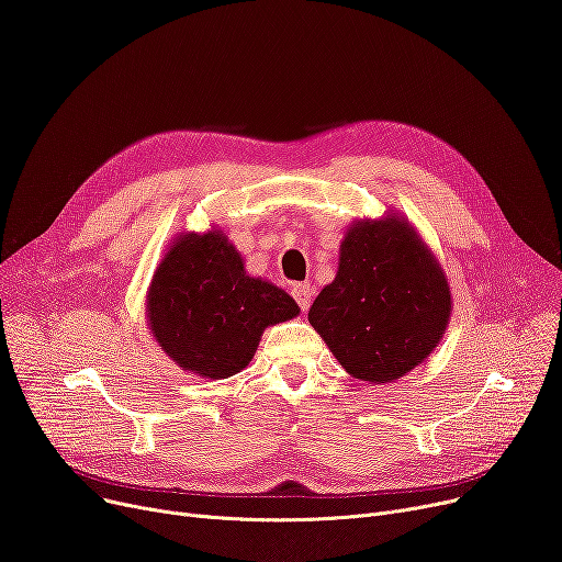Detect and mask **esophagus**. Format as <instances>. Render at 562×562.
<instances>
[{
  "mask_svg": "<svg viewBox=\"0 0 562 562\" xmlns=\"http://www.w3.org/2000/svg\"><path fill=\"white\" fill-rule=\"evenodd\" d=\"M291 296L296 299V303L301 305V310H303V312H307V310H310V305H312V286H310L307 282L293 284V286H291Z\"/></svg>",
  "mask_w": 562,
  "mask_h": 562,
  "instance_id": "34e87169",
  "label": "esophagus"
}]
</instances>
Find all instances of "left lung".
<instances>
[{
	"label": "left lung",
	"mask_w": 562,
	"mask_h": 562,
	"mask_svg": "<svg viewBox=\"0 0 562 562\" xmlns=\"http://www.w3.org/2000/svg\"><path fill=\"white\" fill-rule=\"evenodd\" d=\"M441 263L407 218H362L339 246L335 280L310 307L312 328L352 378L385 385L430 358L451 318Z\"/></svg>",
	"instance_id": "1"
}]
</instances>
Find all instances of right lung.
I'll use <instances>...</instances> for the list:
<instances>
[{
    "mask_svg": "<svg viewBox=\"0 0 562 562\" xmlns=\"http://www.w3.org/2000/svg\"><path fill=\"white\" fill-rule=\"evenodd\" d=\"M301 307L269 280L250 278L223 229L180 232L145 296L155 341L182 371L229 378L255 358L263 330Z\"/></svg>",
    "mask_w": 562,
    "mask_h": 562,
    "instance_id": "add662e5",
    "label": "right lung"
}]
</instances>
